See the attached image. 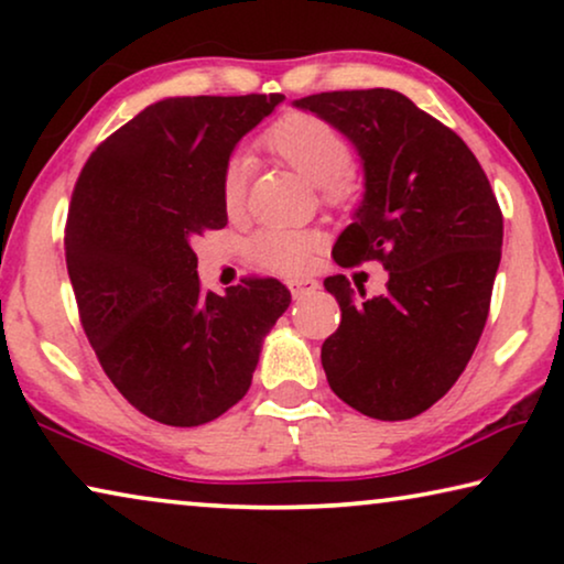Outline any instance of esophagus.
<instances>
[{
    "label": "esophagus",
    "mask_w": 564,
    "mask_h": 564,
    "mask_svg": "<svg viewBox=\"0 0 564 564\" xmlns=\"http://www.w3.org/2000/svg\"><path fill=\"white\" fill-rule=\"evenodd\" d=\"M315 290H318V282H315V280H292L290 282V292H292V297H295V300H303L307 295H313Z\"/></svg>",
    "instance_id": "obj_1"
}]
</instances>
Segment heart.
Instances as JSON below:
<instances>
[{
  "label": "heart",
  "mask_w": 564,
  "mask_h": 564,
  "mask_svg": "<svg viewBox=\"0 0 564 564\" xmlns=\"http://www.w3.org/2000/svg\"><path fill=\"white\" fill-rule=\"evenodd\" d=\"M261 145L282 164L295 169L300 176L321 187L326 203L341 205L354 195L349 176L351 145L330 122L305 112L284 115L267 130ZM246 187H249V166L243 161H234L220 182L223 207L230 218L243 213ZM318 249L321 238L311 230L269 228L253 236L249 243V253L259 267L282 274L303 272L311 267Z\"/></svg>",
  "instance_id": "obj_1"
}]
</instances>
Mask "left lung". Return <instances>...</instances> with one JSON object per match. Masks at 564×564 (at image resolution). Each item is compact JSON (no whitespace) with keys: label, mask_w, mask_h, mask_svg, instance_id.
<instances>
[{"label":"left lung","mask_w":564,"mask_h":564,"mask_svg":"<svg viewBox=\"0 0 564 564\" xmlns=\"http://www.w3.org/2000/svg\"><path fill=\"white\" fill-rule=\"evenodd\" d=\"M357 149L365 195L334 243L338 267L382 261L388 292L344 274L323 288L341 323L321 361L346 405L380 421L429 411L465 372L488 321L503 215L467 143L392 89L321 91L292 102Z\"/></svg>","instance_id":"obj_1"}]
</instances>
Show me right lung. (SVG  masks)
<instances>
[{
	"mask_svg": "<svg viewBox=\"0 0 564 564\" xmlns=\"http://www.w3.org/2000/svg\"><path fill=\"white\" fill-rule=\"evenodd\" d=\"M282 99H159L97 145L74 187L64 246L84 334L122 398L166 426H203L249 392L292 300L276 280L205 292L192 249L228 223L230 153Z\"/></svg>",
	"mask_w": 564,
	"mask_h": 564,
	"instance_id": "1",
	"label": "right lung"
}]
</instances>
